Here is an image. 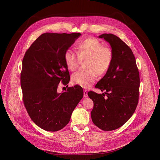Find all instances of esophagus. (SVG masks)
Wrapping results in <instances>:
<instances>
[{
    "label": "esophagus",
    "mask_w": 160,
    "mask_h": 160,
    "mask_svg": "<svg viewBox=\"0 0 160 160\" xmlns=\"http://www.w3.org/2000/svg\"><path fill=\"white\" fill-rule=\"evenodd\" d=\"M84 97H88V94H87V90H84Z\"/></svg>",
    "instance_id": "esophagus-1"
}]
</instances>
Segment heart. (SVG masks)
I'll return each mask as SVG.
<instances>
[{
	"label": "heart",
	"instance_id": "heart-1",
	"mask_svg": "<svg viewBox=\"0 0 160 160\" xmlns=\"http://www.w3.org/2000/svg\"><path fill=\"white\" fill-rule=\"evenodd\" d=\"M77 52L68 49L65 51L64 59L69 70H76L82 61H86L84 71H78L72 76L75 84L83 88H88L95 82L97 74L102 76L109 70L113 61L111 48L103 46L97 39L88 38L81 40L78 44Z\"/></svg>",
	"mask_w": 160,
	"mask_h": 160
}]
</instances>
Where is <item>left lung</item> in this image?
Masks as SVG:
<instances>
[{"label": "left lung", "mask_w": 160, "mask_h": 160, "mask_svg": "<svg viewBox=\"0 0 160 160\" xmlns=\"http://www.w3.org/2000/svg\"><path fill=\"white\" fill-rule=\"evenodd\" d=\"M99 38L110 44L113 61L95 86L105 92L89 91L88 95L94 102L91 112L93 123L103 131H110L124 124L135 112L139 101L140 78L135 56L128 46L111 33Z\"/></svg>", "instance_id": "1"}]
</instances>
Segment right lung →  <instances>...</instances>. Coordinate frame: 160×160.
I'll list each match as a JSON object with an SVG mask.
<instances>
[{
	"label": "right lung",
	"mask_w": 160,
	"mask_h": 160,
	"mask_svg": "<svg viewBox=\"0 0 160 160\" xmlns=\"http://www.w3.org/2000/svg\"><path fill=\"white\" fill-rule=\"evenodd\" d=\"M80 35V33H43L23 57L21 73L23 103L32 120L45 131L63 128L83 97L82 88L78 85L57 92L60 82L68 86L70 81L65 51Z\"/></svg>",
	"instance_id": "obj_1"
}]
</instances>
